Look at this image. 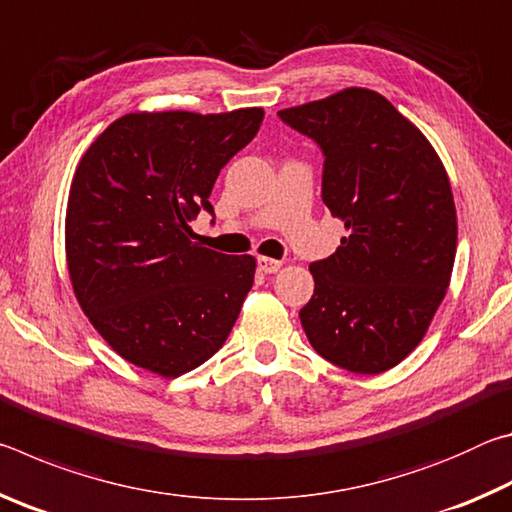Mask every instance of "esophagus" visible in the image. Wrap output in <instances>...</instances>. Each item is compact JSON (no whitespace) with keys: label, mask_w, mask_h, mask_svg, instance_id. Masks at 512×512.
Returning a JSON list of instances; mask_svg holds the SVG:
<instances>
[{"label":"esophagus","mask_w":512,"mask_h":512,"mask_svg":"<svg viewBox=\"0 0 512 512\" xmlns=\"http://www.w3.org/2000/svg\"><path fill=\"white\" fill-rule=\"evenodd\" d=\"M257 268L262 273H277L282 268L280 259H273V257H257Z\"/></svg>","instance_id":"34e87169"}]
</instances>
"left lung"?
I'll use <instances>...</instances> for the list:
<instances>
[{"label": "left lung", "mask_w": 512, "mask_h": 512, "mask_svg": "<svg viewBox=\"0 0 512 512\" xmlns=\"http://www.w3.org/2000/svg\"><path fill=\"white\" fill-rule=\"evenodd\" d=\"M277 115L323 149V203L345 225L336 253L309 266L302 329L334 366L391 370L418 348L452 280L456 207L443 162L375 90L345 88Z\"/></svg>", "instance_id": "obj_1"}]
</instances>
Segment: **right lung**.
Instances as JSON below:
<instances>
[{"label": "right lung", "instance_id": "obj_1", "mask_svg": "<svg viewBox=\"0 0 512 512\" xmlns=\"http://www.w3.org/2000/svg\"><path fill=\"white\" fill-rule=\"evenodd\" d=\"M262 119V108L131 112L83 153L67 201V271L83 314L121 359L169 379L228 339L257 262L203 248L192 221L214 214L216 176Z\"/></svg>", "mask_w": 512, "mask_h": 512}]
</instances>
